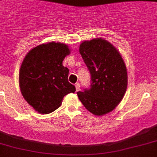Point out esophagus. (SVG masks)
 <instances>
[{
  "label": "esophagus",
  "instance_id": "34e87169",
  "mask_svg": "<svg viewBox=\"0 0 157 157\" xmlns=\"http://www.w3.org/2000/svg\"><path fill=\"white\" fill-rule=\"evenodd\" d=\"M75 88H76V91H79V90H80L79 83H76L75 84Z\"/></svg>",
  "mask_w": 157,
  "mask_h": 157
}]
</instances>
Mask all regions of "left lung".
I'll return each instance as SVG.
<instances>
[{
	"label": "left lung",
	"instance_id": "obj_1",
	"mask_svg": "<svg viewBox=\"0 0 157 157\" xmlns=\"http://www.w3.org/2000/svg\"><path fill=\"white\" fill-rule=\"evenodd\" d=\"M79 53L91 75L90 89L77 92L90 113L104 116L121 102L128 86L126 64L120 51L102 37L82 41Z\"/></svg>",
	"mask_w": 157,
	"mask_h": 157
}]
</instances>
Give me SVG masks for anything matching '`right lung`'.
Masks as SVG:
<instances>
[{
  "mask_svg": "<svg viewBox=\"0 0 157 157\" xmlns=\"http://www.w3.org/2000/svg\"><path fill=\"white\" fill-rule=\"evenodd\" d=\"M71 54L67 44L50 41L27 53L19 70V86L23 98L38 113L49 114L58 109L63 97L75 92L68 82L69 70L63 67Z\"/></svg>",
  "mask_w": 157,
  "mask_h": 157,
  "instance_id": "obj_1",
  "label": "right lung"
}]
</instances>
